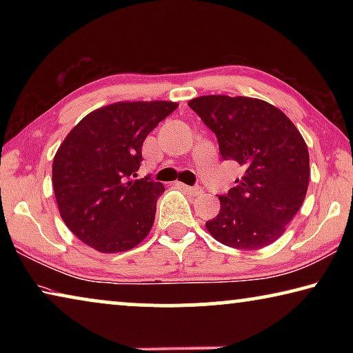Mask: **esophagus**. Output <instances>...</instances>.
Here are the masks:
<instances>
[{
    "mask_svg": "<svg viewBox=\"0 0 353 353\" xmlns=\"http://www.w3.org/2000/svg\"><path fill=\"white\" fill-rule=\"evenodd\" d=\"M183 188L190 196H201L202 193H204V190H202L201 187H188V185H183Z\"/></svg>",
    "mask_w": 353,
    "mask_h": 353,
    "instance_id": "esophagus-1",
    "label": "esophagus"
}]
</instances>
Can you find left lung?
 <instances>
[{"label":"left lung","instance_id":"obj_1","mask_svg":"<svg viewBox=\"0 0 353 353\" xmlns=\"http://www.w3.org/2000/svg\"><path fill=\"white\" fill-rule=\"evenodd\" d=\"M219 143L224 160L244 170L219 196L205 227L229 248L255 250L277 241L305 199L310 157L303 137L276 105L248 97L207 94L188 101Z\"/></svg>","mask_w":353,"mask_h":353}]
</instances>
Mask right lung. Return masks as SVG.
I'll list each match as a JSON object with an SVG mask.
<instances>
[{
  "label": "right lung",
  "mask_w": 353,
  "mask_h": 353,
  "mask_svg": "<svg viewBox=\"0 0 353 353\" xmlns=\"http://www.w3.org/2000/svg\"><path fill=\"white\" fill-rule=\"evenodd\" d=\"M172 101H119L83 117L52 160L59 213L87 246L103 254L135 248L152 229L165 187L135 179L143 141L177 109Z\"/></svg>",
  "instance_id": "obj_1"
}]
</instances>
